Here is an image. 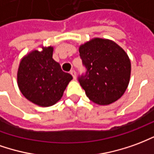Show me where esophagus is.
<instances>
[{
    "mask_svg": "<svg viewBox=\"0 0 154 154\" xmlns=\"http://www.w3.org/2000/svg\"><path fill=\"white\" fill-rule=\"evenodd\" d=\"M70 74H71V75L73 76L74 79H76V72H75L74 69L70 70Z\"/></svg>",
    "mask_w": 154,
    "mask_h": 154,
    "instance_id": "obj_1",
    "label": "esophagus"
}]
</instances>
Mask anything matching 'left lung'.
I'll return each mask as SVG.
<instances>
[{
    "label": "left lung",
    "mask_w": 154,
    "mask_h": 154,
    "mask_svg": "<svg viewBox=\"0 0 154 154\" xmlns=\"http://www.w3.org/2000/svg\"><path fill=\"white\" fill-rule=\"evenodd\" d=\"M86 73L79 82L94 103L108 105L123 95L130 79L127 53L113 40L94 38L79 48Z\"/></svg>",
    "instance_id": "8db88e82"
}]
</instances>
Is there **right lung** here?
<instances>
[{"instance_id": "right-lung-1", "label": "right lung", "mask_w": 154, "mask_h": 154, "mask_svg": "<svg viewBox=\"0 0 154 154\" xmlns=\"http://www.w3.org/2000/svg\"><path fill=\"white\" fill-rule=\"evenodd\" d=\"M52 46L35 50L25 55L20 62L17 84L22 94L36 105L49 107L61 99L71 75L61 69L53 60Z\"/></svg>"}]
</instances>
